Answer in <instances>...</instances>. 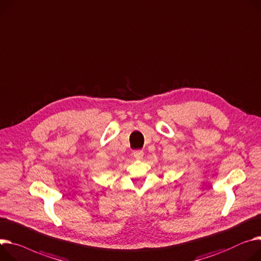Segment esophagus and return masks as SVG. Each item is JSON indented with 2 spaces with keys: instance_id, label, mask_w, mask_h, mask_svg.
Instances as JSON below:
<instances>
[{
  "instance_id": "esophagus-1",
  "label": "esophagus",
  "mask_w": 261,
  "mask_h": 261,
  "mask_svg": "<svg viewBox=\"0 0 261 261\" xmlns=\"http://www.w3.org/2000/svg\"><path fill=\"white\" fill-rule=\"evenodd\" d=\"M133 154H134V156H135L136 159L140 160V159H142L144 152H143L142 149H136V150H134V153H133Z\"/></svg>"
}]
</instances>
